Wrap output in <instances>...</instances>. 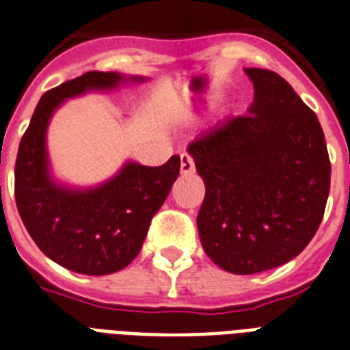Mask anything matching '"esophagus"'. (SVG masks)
<instances>
[{"label": "esophagus", "mask_w": 350, "mask_h": 350, "mask_svg": "<svg viewBox=\"0 0 350 350\" xmlns=\"http://www.w3.org/2000/svg\"><path fill=\"white\" fill-rule=\"evenodd\" d=\"M180 170H182V174H191L195 170V161L189 154L180 155Z\"/></svg>", "instance_id": "34e87169"}]
</instances>
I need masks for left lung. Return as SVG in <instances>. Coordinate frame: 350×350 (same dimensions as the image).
Wrapping results in <instances>:
<instances>
[{
	"mask_svg": "<svg viewBox=\"0 0 350 350\" xmlns=\"http://www.w3.org/2000/svg\"><path fill=\"white\" fill-rule=\"evenodd\" d=\"M254 102L189 144L206 196L196 226L206 254L234 274L284 265L317 232L330 159L317 116L276 72L247 68Z\"/></svg>",
	"mask_w": 350,
	"mask_h": 350,
	"instance_id": "obj_1",
	"label": "left lung"
}]
</instances>
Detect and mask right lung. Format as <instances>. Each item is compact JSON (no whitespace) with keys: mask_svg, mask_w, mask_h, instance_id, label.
<instances>
[{"mask_svg":"<svg viewBox=\"0 0 350 350\" xmlns=\"http://www.w3.org/2000/svg\"><path fill=\"white\" fill-rule=\"evenodd\" d=\"M124 81L144 77L94 70L44 92L18 148L14 198L23 226L50 260L79 274L116 273L135 260L152 217L180 176V157L172 155L161 167L126 163L115 178L92 189L51 180L46 129L53 111L66 98L115 89Z\"/></svg>","mask_w":350,"mask_h":350,"instance_id":"obj_1","label":"right lung"}]
</instances>
